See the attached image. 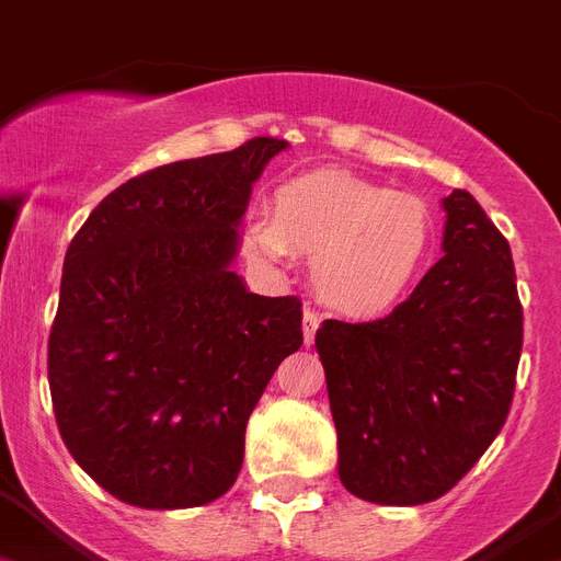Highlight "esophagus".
Here are the masks:
<instances>
[{
	"instance_id": "1",
	"label": "esophagus",
	"mask_w": 561,
	"mask_h": 561,
	"mask_svg": "<svg viewBox=\"0 0 561 561\" xmlns=\"http://www.w3.org/2000/svg\"><path fill=\"white\" fill-rule=\"evenodd\" d=\"M317 328H320V313L311 311V308H305V313H302V336H305V345H313V336H317Z\"/></svg>"
}]
</instances>
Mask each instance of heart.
I'll return each mask as SVG.
<instances>
[{"label": "heart", "instance_id": "b5f03b06", "mask_svg": "<svg viewBox=\"0 0 561 561\" xmlns=\"http://www.w3.org/2000/svg\"><path fill=\"white\" fill-rule=\"evenodd\" d=\"M259 265L313 259V285L343 311L375 313L407 296L435 244V216L412 193L340 170L294 178L273 193L271 213H253L241 236Z\"/></svg>", "mask_w": 561, "mask_h": 561}]
</instances>
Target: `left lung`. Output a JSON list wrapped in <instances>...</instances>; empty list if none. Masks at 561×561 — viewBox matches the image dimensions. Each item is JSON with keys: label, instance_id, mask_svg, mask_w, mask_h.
Wrapping results in <instances>:
<instances>
[{"label": "left lung", "instance_id": "obj_1", "mask_svg": "<svg viewBox=\"0 0 561 561\" xmlns=\"http://www.w3.org/2000/svg\"><path fill=\"white\" fill-rule=\"evenodd\" d=\"M440 204L444 259L407 302L383 320L317 331L336 472L363 502L414 507L449 493L513 403L522 302L510 244L467 190Z\"/></svg>", "mask_w": 561, "mask_h": 561}]
</instances>
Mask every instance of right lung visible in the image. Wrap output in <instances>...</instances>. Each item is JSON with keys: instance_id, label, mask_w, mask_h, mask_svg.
Masks as SVG:
<instances>
[{"instance_id": "obj_1", "label": "right lung", "mask_w": 561, "mask_h": 561, "mask_svg": "<svg viewBox=\"0 0 561 561\" xmlns=\"http://www.w3.org/2000/svg\"><path fill=\"white\" fill-rule=\"evenodd\" d=\"M288 140L129 178L71 239L48 336L59 435L135 507L216 502L273 371L302 345L296 296L250 294L233 271L253 184Z\"/></svg>"}]
</instances>
